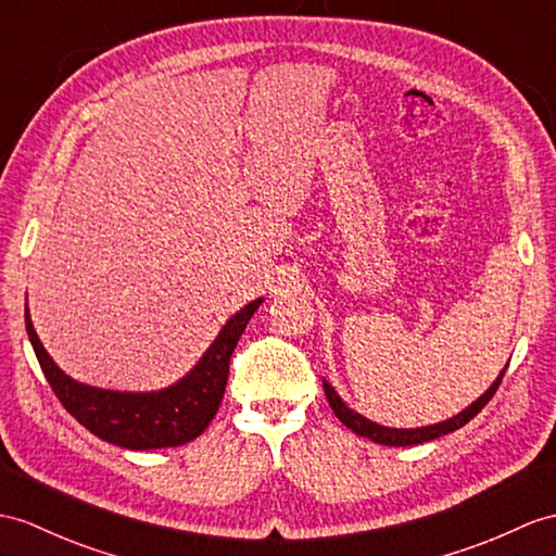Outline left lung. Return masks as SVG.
<instances>
[{"instance_id": "1", "label": "left lung", "mask_w": 556, "mask_h": 556, "mask_svg": "<svg viewBox=\"0 0 556 556\" xmlns=\"http://www.w3.org/2000/svg\"><path fill=\"white\" fill-rule=\"evenodd\" d=\"M505 370H507V365H505ZM505 370L495 377V382L489 387V391H485V394H481L477 401H473L469 408H465L463 413H457L451 419H445V422L429 425V427H417V429H394V427L377 425V422H372V419L363 417L361 413L351 410L349 405L340 399V394H337V391L325 380H323V389H325V396H328V403H330L332 413L337 415V419H340V422L346 429L356 431L358 437H365V439H370L375 443H382V445H417V443H425V441H434V439H439L443 434H451V431L465 427L473 415H479L483 410V405L493 399L500 382H503Z\"/></svg>"}]
</instances>
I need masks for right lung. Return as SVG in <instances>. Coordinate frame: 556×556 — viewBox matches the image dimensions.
<instances>
[{
  "label": "right lung",
  "instance_id": "right-lung-1",
  "mask_svg": "<svg viewBox=\"0 0 556 556\" xmlns=\"http://www.w3.org/2000/svg\"><path fill=\"white\" fill-rule=\"evenodd\" d=\"M262 302L254 300L228 318L195 368L179 382L146 394L99 389L67 377L39 342L28 306H25V330L53 394L93 437L129 451L172 448L198 439L210 427L224 399L233 349Z\"/></svg>",
  "mask_w": 556,
  "mask_h": 556
}]
</instances>
